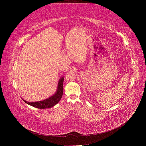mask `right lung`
<instances>
[{
  "instance_id": "right-lung-1",
  "label": "right lung",
  "mask_w": 146,
  "mask_h": 146,
  "mask_svg": "<svg viewBox=\"0 0 146 146\" xmlns=\"http://www.w3.org/2000/svg\"><path fill=\"white\" fill-rule=\"evenodd\" d=\"M63 80H64L63 77H62L60 79L58 83V86H57V89L55 94L53 96L49 97L48 99L44 100L41 101L34 102H29L23 99L22 100L27 104L39 109H46V108H51L53 106H55L57 104H58L62 98L63 92Z\"/></svg>"
}]
</instances>
